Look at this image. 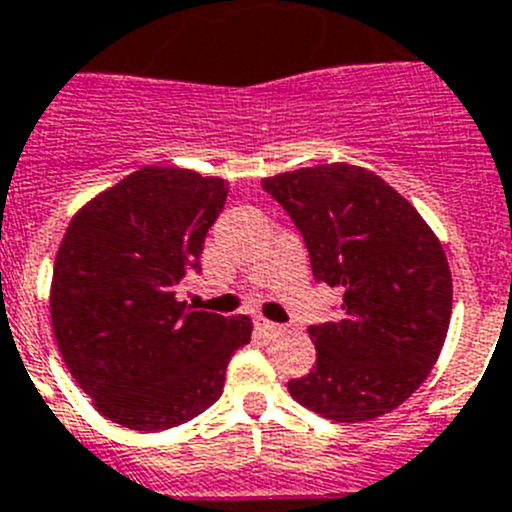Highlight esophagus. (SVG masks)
Segmentation results:
<instances>
[{"instance_id": "obj_1", "label": "esophagus", "mask_w": 512, "mask_h": 512, "mask_svg": "<svg viewBox=\"0 0 512 512\" xmlns=\"http://www.w3.org/2000/svg\"><path fill=\"white\" fill-rule=\"evenodd\" d=\"M257 327H260V330L265 332L268 337H278V335H283V332H286V327H283V324L268 322V319H260V322H257Z\"/></svg>"}]
</instances>
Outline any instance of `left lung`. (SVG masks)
<instances>
[{
    "label": "left lung",
    "mask_w": 512,
    "mask_h": 512,
    "mask_svg": "<svg viewBox=\"0 0 512 512\" xmlns=\"http://www.w3.org/2000/svg\"><path fill=\"white\" fill-rule=\"evenodd\" d=\"M304 234L314 278L342 291L340 322L314 324L317 363L288 391L335 422L397 410L430 376L451 324L441 239L389 182L348 162L265 177Z\"/></svg>",
    "instance_id": "obj_1"
}]
</instances>
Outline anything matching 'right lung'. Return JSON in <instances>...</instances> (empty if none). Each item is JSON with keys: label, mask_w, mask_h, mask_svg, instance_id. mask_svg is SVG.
I'll return each instance as SVG.
<instances>
[{"label": "right lung", "mask_w": 512, "mask_h": 512, "mask_svg": "<svg viewBox=\"0 0 512 512\" xmlns=\"http://www.w3.org/2000/svg\"><path fill=\"white\" fill-rule=\"evenodd\" d=\"M229 180L146 164L84 203L51 281V327L66 368L102 417L141 433L177 428L224 391L252 319L177 301L201 270Z\"/></svg>", "instance_id": "obj_1"}]
</instances>
